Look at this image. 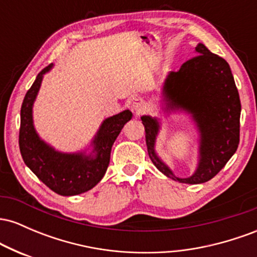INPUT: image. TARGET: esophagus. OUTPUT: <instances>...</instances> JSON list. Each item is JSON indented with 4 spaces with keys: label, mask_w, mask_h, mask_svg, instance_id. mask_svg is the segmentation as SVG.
Wrapping results in <instances>:
<instances>
[{
    "label": "esophagus",
    "mask_w": 257,
    "mask_h": 257,
    "mask_svg": "<svg viewBox=\"0 0 257 257\" xmlns=\"http://www.w3.org/2000/svg\"><path fill=\"white\" fill-rule=\"evenodd\" d=\"M132 110L135 112V114L143 113V112L146 110L145 101H144V100L140 99V98L134 99V100H133V102H132Z\"/></svg>",
    "instance_id": "34e87169"
}]
</instances>
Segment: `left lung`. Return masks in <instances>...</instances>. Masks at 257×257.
Masks as SVG:
<instances>
[{
  "mask_svg": "<svg viewBox=\"0 0 257 257\" xmlns=\"http://www.w3.org/2000/svg\"><path fill=\"white\" fill-rule=\"evenodd\" d=\"M196 54L179 71L170 72L162 88V108L191 114L198 128L199 161L192 175L178 178L158 157L155 146L161 122L157 117H141L152 163L168 178L190 185L213 179L237 151L241 110L228 63L203 43L197 44Z\"/></svg>",
  "mask_w": 257,
  "mask_h": 257,
  "instance_id": "1",
  "label": "left lung"
}]
</instances>
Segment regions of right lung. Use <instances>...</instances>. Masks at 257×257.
I'll return each mask as SVG.
<instances>
[{
	"mask_svg": "<svg viewBox=\"0 0 257 257\" xmlns=\"http://www.w3.org/2000/svg\"><path fill=\"white\" fill-rule=\"evenodd\" d=\"M52 67L53 65H49L38 73L23 101L19 131L20 153L31 172L52 191L60 196H76L91 190L104 178L110 163L112 145L125 123L132 119L133 113L124 110L106 118L91 141L93 150L88 155L85 151H57L38 137L32 118V106L43 75Z\"/></svg>",
	"mask_w": 257,
	"mask_h": 257,
	"instance_id": "add662e5",
	"label": "right lung"
}]
</instances>
